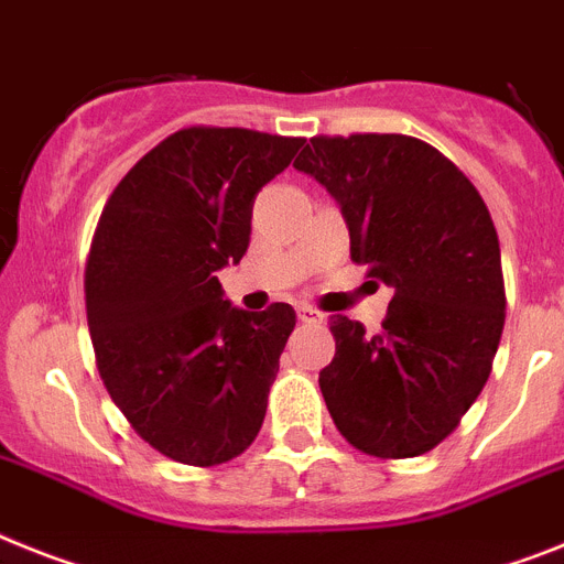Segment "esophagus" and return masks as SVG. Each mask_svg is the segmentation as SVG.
<instances>
[{"instance_id":"1","label":"esophagus","mask_w":564,"mask_h":564,"mask_svg":"<svg viewBox=\"0 0 564 564\" xmlns=\"http://www.w3.org/2000/svg\"><path fill=\"white\" fill-rule=\"evenodd\" d=\"M297 318L304 321V324H321V321H324V312L312 310L310 304H297Z\"/></svg>"}]
</instances>
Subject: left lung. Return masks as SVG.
I'll return each mask as SVG.
<instances>
[{
	"label": "left lung",
	"mask_w": 564,
	"mask_h": 564,
	"mask_svg": "<svg viewBox=\"0 0 564 564\" xmlns=\"http://www.w3.org/2000/svg\"><path fill=\"white\" fill-rule=\"evenodd\" d=\"M295 169L333 194L352 260L392 290L381 333L347 315L329 324L326 410L361 453L433 451L479 399L499 349L505 278L490 212L442 151L406 134L312 137Z\"/></svg>",
	"instance_id": "1"
}]
</instances>
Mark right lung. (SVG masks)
Returning a JSON list of instances; mask_svg holds the SVG:
<instances>
[{
	"label": "right lung",
	"mask_w": 564,
	"mask_h": 564,
	"mask_svg": "<svg viewBox=\"0 0 564 564\" xmlns=\"http://www.w3.org/2000/svg\"><path fill=\"white\" fill-rule=\"evenodd\" d=\"M304 137L174 131L108 197L85 267L97 370L137 435L180 465H224L254 442L295 310L246 312L217 272L240 263L254 197Z\"/></svg>",
	"instance_id": "right-lung-1"
}]
</instances>
